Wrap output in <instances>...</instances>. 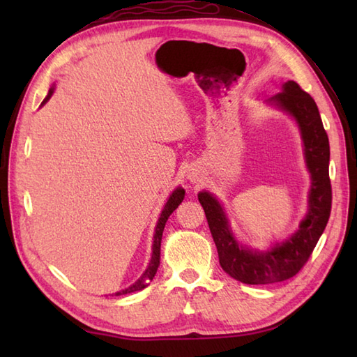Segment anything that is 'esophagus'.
<instances>
[{
  "instance_id": "1",
  "label": "esophagus",
  "mask_w": 357,
  "mask_h": 357,
  "mask_svg": "<svg viewBox=\"0 0 357 357\" xmlns=\"http://www.w3.org/2000/svg\"><path fill=\"white\" fill-rule=\"evenodd\" d=\"M190 179H192V178H190Z\"/></svg>"
}]
</instances>
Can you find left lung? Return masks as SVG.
<instances>
[{
    "mask_svg": "<svg viewBox=\"0 0 357 357\" xmlns=\"http://www.w3.org/2000/svg\"><path fill=\"white\" fill-rule=\"evenodd\" d=\"M267 104L294 119L304 147L312 185L308 192L307 213L299 222L298 230L267 250L250 248L234 238L229 218L216 196L206 190L198 195L222 270L250 285L282 282L298 275L324 233L331 211L330 144L314 100L299 87L298 82L287 81L279 93L267 100Z\"/></svg>",
    "mask_w": 357,
    "mask_h": 357,
    "instance_id": "1",
    "label": "left lung"
}]
</instances>
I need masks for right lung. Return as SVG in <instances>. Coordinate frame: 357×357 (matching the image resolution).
Returning <instances> with one entry per match:
<instances>
[{"mask_svg": "<svg viewBox=\"0 0 357 357\" xmlns=\"http://www.w3.org/2000/svg\"><path fill=\"white\" fill-rule=\"evenodd\" d=\"M53 92H55V86H52L49 89V93L47 96L44 98V101L41 102V105H44L45 102H47L50 100V96L53 95ZM184 195H185V190L183 187H176L174 190L172 192L170 198L167 199L165 206H164V210L161 211V216H159L158 219V224L155 227V234H153V245H151V259L149 262V267L146 268V271L142 273V276L136 280L135 284H132L130 287L124 288V290L121 291H116L115 296H121V294H127V293H133V291H139L142 290V288H146L151 280H153L156 271H158V267H159V257H161V239H162V231H164V227H165V222L167 219H169V216L173 213L174 210L178 208V206L181 202H183L184 199Z\"/></svg>", "mask_w": 357, "mask_h": 357, "instance_id": "right-lung-1", "label": "right lung"}]
</instances>
